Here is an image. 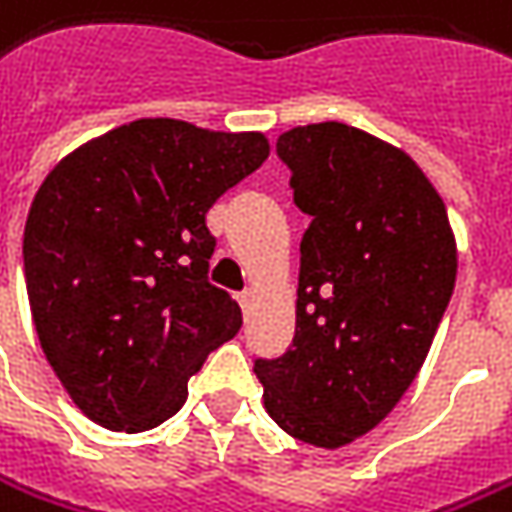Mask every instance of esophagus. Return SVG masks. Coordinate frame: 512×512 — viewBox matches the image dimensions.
Masks as SVG:
<instances>
[{"mask_svg": "<svg viewBox=\"0 0 512 512\" xmlns=\"http://www.w3.org/2000/svg\"><path fill=\"white\" fill-rule=\"evenodd\" d=\"M252 300H255V291H252V289H243L238 294V303H240V309H243V311L252 309Z\"/></svg>", "mask_w": 512, "mask_h": 512, "instance_id": "34e87169", "label": "esophagus"}]
</instances>
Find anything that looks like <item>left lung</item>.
I'll list each match as a JSON object with an SVG mask.
<instances>
[{"label":"left lung","mask_w":512,"mask_h":512,"mask_svg":"<svg viewBox=\"0 0 512 512\" xmlns=\"http://www.w3.org/2000/svg\"><path fill=\"white\" fill-rule=\"evenodd\" d=\"M277 155L311 223L294 340L255 374L283 431L334 450L377 428L419 374L456 283V235L428 175L377 135L306 124Z\"/></svg>","instance_id":"1"}]
</instances>
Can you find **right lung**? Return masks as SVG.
<instances>
[{
    "label": "right lung",
    "mask_w": 512,
    "mask_h": 512,
    "mask_svg": "<svg viewBox=\"0 0 512 512\" xmlns=\"http://www.w3.org/2000/svg\"><path fill=\"white\" fill-rule=\"evenodd\" d=\"M263 133L138 118L50 169L25 223V283L50 368L107 431L158 428L240 331L209 283L212 203L269 158Z\"/></svg>",
    "instance_id": "obj_1"
}]
</instances>
